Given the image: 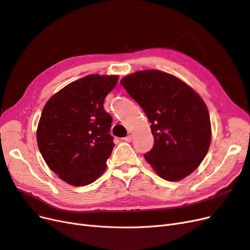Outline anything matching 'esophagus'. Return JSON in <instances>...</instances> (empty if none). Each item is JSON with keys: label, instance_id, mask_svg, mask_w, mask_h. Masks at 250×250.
I'll return each instance as SVG.
<instances>
[{"label": "esophagus", "instance_id": "esophagus-1", "mask_svg": "<svg viewBox=\"0 0 250 250\" xmlns=\"http://www.w3.org/2000/svg\"><path fill=\"white\" fill-rule=\"evenodd\" d=\"M123 140L127 143H130L132 141V137H131V135H127V137H125Z\"/></svg>", "mask_w": 250, "mask_h": 250}]
</instances>
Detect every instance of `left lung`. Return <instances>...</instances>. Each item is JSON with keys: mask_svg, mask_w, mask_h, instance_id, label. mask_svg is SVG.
<instances>
[{"mask_svg": "<svg viewBox=\"0 0 250 250\" xmlns=\"http://www.w3.org/2000/svg\"><path fill=\"white\" fill-rule=\"evenodd\" d=\"M151 123L153 148L146 162L158 176L178 181L199 167L211 139L209 113L186 82L158 70H145L120 81Z\"/></svg>", "mask_w": 250, "mask_h": 250, "instance_id": "8db88e82", "label": "left lung"}]
</instances>
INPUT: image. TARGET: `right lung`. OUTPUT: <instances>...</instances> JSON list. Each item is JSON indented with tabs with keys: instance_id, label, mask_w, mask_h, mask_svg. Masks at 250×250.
<instances>
[{
	"instance_id": "right-lung-1",
	"label": "right lung",
	"mask_w": 250,
	"mask_h": 250,
	"mask_svg": "<svg viewBox=\"0 0 250 250\" xmlns=\"http://www.w3.org/2000/svg\"><path fill=\"white\" fill-rule=\"evenodd\" d=\"M118 79V75H87L60 89L43 106L37 145L49 168L66 184L87 186L106 169L115 144L109 134L112 118L103 103Z\"/></svg>"
}]
</instances>
